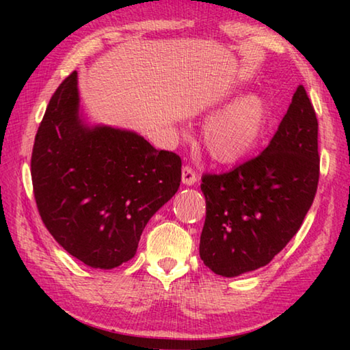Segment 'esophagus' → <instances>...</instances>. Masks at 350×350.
I'll use <instances>...</instances> for the list:
<instances>
[{
  "mask_svg": "<svg viewBox=\"0 0 350 350\" xmlns=\"http://www.w3.org/2000/svg\"><path fill=\"white\" fill-rule=\"evenodd\" d=\"M198 182V174L194 173V170L189 167V165H185L182 170V183L187 187H191Z\"/></svg>",
  "mask_w": 350,
  "mask_h": 350,
  "instance_id": "34e87169",
  "label": "esophagus"
}]
</instances>
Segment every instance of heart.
Segmentation results:
<instances>
[{
	"label": "heart",
	"instance_id": "1",
	"mask_svg": "<svg viewBox=\"0 0 350 350\" xmlns=\"http://www.w3.org/2000/svg\"><path fill=\"white\" fill-rule=\"evenodd\" d=\"M269 106L259 94H244L213 114L204 128V146L213 162L236 165L258 146L269 125Z\"/></svg>",
	"mask_w": 350,
	"mask_h": 350
}]
</instances>
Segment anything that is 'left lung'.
<instances>
[{"label":"left lung","instance_id":"left-lung-1","mask_svg":"<svg viewBox=\"0 0 350 350\" xmlns=\"http://www.w3.org/2000/svg\"><path fill=\"white\" fill-rule=\"evenodd\" d=\"M319 179L318 120L304 86L269 146L224 174H205L206 216L199 254L216 275L267 265L298 232Z\"/></svg>","mask_w":350,"mask_h":350}]
</instances>
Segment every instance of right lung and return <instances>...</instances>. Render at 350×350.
<instances>
[{"label":"right lung","instance_id":"right-lung-1","mask_svg":"<svg viewBox=\"0 0 350 350\" xmlns=\"http://www.w3.org/2000/svg\"><path fill=\"white\" fill-rule=\"evenodd\" d=\"M180 168L177 154L137 133L88 123L77 72L47 105L31 161L46 228L69 254L103 270L134 258L145 225L179 189Z\"/></svg>","mask_w":350,"mask_h":350}]
</instances>
